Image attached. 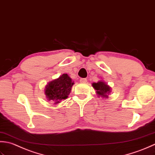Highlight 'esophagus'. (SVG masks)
<instances>
[{
	"instance_id": "obj_1",
	"label": "esophagus",
	"mask_w": 155,
	"mask_h": 155,
	"mask_svg": "<svg viewBox=\"0 0 155 155\" xmlns=\"http://www.w3.org/2000/svg\"><path fill=\"white\" fill-rule=\"evenodd\" d=\"M80 81L81 83L85 84V83H86V82H87V79L86 78H81Z\"/></svg>"
}]
</instances>
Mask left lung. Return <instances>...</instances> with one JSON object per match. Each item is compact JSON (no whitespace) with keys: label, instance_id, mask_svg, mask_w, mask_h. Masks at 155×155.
Wrapping results in <instances>:
<instances>
[{"label":"left lung","instance_id":"8db88e82","mask_svg":"<svg viewBox=\"0 0 155 155\" xmlns=\"http://www.w3.org/2000/svg\"><path fill=\"white\" fill-rule=\"evenodd\" d=\"M92 86L96 90V94L99 96L107 98L111 92V87L103 81H99L97 83H93Z\"/></svg>","mask_w":155,"mask_h":155}]
</instances>
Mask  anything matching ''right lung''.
I'll return each instance as SVG.
<instances>
[{
    "label": "right lung",
    "mask_w": 155,
    "mask_h": 155,
    "mask_svg": "<svg viewBox=\"0 0 155 155\" xmlns=\"http://www.w3.org/2000/svg\"><path fill=\"white\" fill-rule=\"evenodd\" d=\"M74 81L67 74H64L58 79L50 81L45 88V94L47 100H51L54 104L65 100L71 92Z\"/></svg>",
    "instance_id": "right-lung-1"
}]
</instances>
